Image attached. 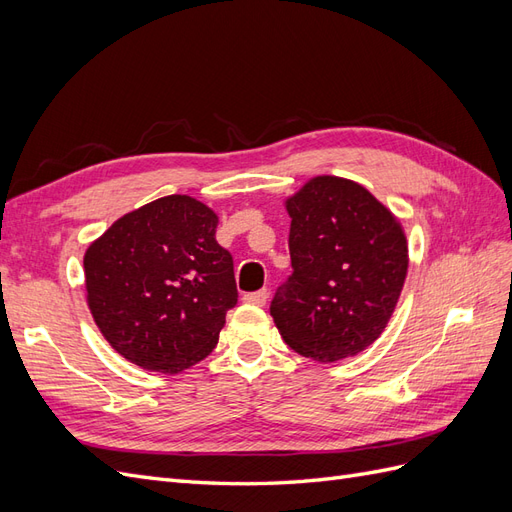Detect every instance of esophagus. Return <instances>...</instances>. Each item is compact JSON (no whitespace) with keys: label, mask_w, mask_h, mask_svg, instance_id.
Segmentation results:
<instances>
[{"label":"esophagus","mask_w":512,"mask_h":512,"mask_svg":"<svg viewBox=\"0 0 512 512\" xmlns=\"http://www.w3.org/2000/svg\"><path fill=\"white\" fill-rule=\"evenodd\" d=\"M269 299V292L262 288V290H256V292H247L243 294V301L245 303H252V305H265Z\"/></svg>","instance_id":"obj_1"}]
</instances>
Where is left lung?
Segmentation results:
<instances>
[{
	"mask_svg": "<svg viewBox=\"0 0 512 512\" xmlns=\"http://www.w3.org/2000/svg\"><path fill=\"white\" fill-rule=\"evenodd\" d=\"M292 275L271 316L307 359L339 361L374 344L408 273V243L395 215L363 185L322 175L286 200Z\"/></svg>",
	"mask_w": 512,
	"mask_h": 512,
	"instance_id": "8db88e82",
	"label": "left lung"
}]
</instances>
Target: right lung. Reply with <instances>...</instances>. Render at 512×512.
I'll return each instance as SVG.
<instances>
[{
    "mask_svg": "<svg viewBox=\"0 0 512 512\" xmlns=\"http://www.w3.org/2000/svg\"><path fill=\"white\" fill-rule=\"evenodd\" d=\"M218 215L192 196H164L119 218L85 252L87 303L123 359L179 374L215 348L237 305Z\"/></svg>",
    "mask_w": 512,
    "mask_h": 512,
    "instance_id": "right-lung-1",
    "label": "right lung"
}]
</instances>
